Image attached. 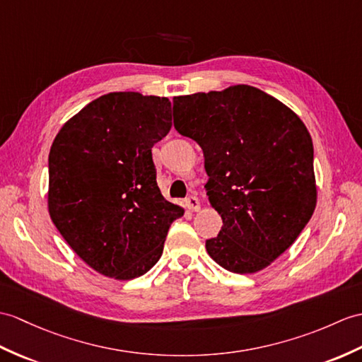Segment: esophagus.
<instances>
[{
	"label": "esophagus",
	"mask_w": 362,
	"mask_h": 362,
	"mask_svg": "<svg viewBox=\"0 0 362 362\" xmlns=\"http://www.w3.org/2000/svg\"><path fill=\"white\" fill-rule=\"evenodd\" d=\"M185 206H187L189 211H199L200 200L196 196H189V197L185 199Z\"/></svg>",
	"instance_id": "obj_1"
}]
</instances>
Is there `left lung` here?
Wrapping results in <instances>:
<instances>
[{
  "instance_id": "obj_1",
  "label": "left lung",
  "mask_w": 362,
  "mask_h": 362,
  "mask_svg": "<svg viewBox=\"0 0 362 362\" xmlns=\"http://www.w3.org/2000/svg\"><path fill=\"white\" fill-rule=\"evenodd\" d=\"M174 128L205 157L209 204L222 217L206 251L225 270H264L316 206L313 141L290 107L248 85L174 97Z\"/></svg>"
}]
</instances>
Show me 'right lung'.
Here are the masks:
<instances>
[{
	"instance_id": "1",
	"label": "right lung",
	"mask_w": 362,
	"mask_h": 362,
	"mask_svg": "<svg viewBox=\"0 0 362 362\" xmlns=\"http://www.w3.org/2000/svg\"><path fill=\"white\" fill-rule=\"evenodd\" d=\"M171 126L166 97L109 92L67 120L50 146V219L100 274L129 281L149 272L183 216L158 189L151 153Z\"/></svg>"
}]
</instances>
